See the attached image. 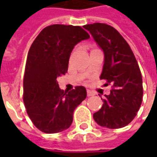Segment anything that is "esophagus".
<instances>
[{
    "label": "esophagus",
    "instance_id": "34e87169",
    "mask_svg": "<svg viewBox=\"0 0 157 157\" xmlns=\"http://www.w3.org/2000/svg\"><path fill=\"white\" fill-rule=\"evenodd\" d=\"M86 94H87L88 97H91V96L95 95V92H92V91H91V90H86Z\"/></svg>",
    "mask_w": 157,
    "mask_h": 157
}]
</instances>
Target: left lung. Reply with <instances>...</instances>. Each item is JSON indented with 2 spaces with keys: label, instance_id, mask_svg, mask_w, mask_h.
<instances>
[{
  "label": "left lung",
  "instance_id": "1",
  "mask_svg": "<svg viewBox=\"0 0 157 157\" xmlns=\"http://www.w3.org/2000/svg\"><path fill=\"white\" fill-rule=\"evenodd\" d=\"M104 53L101 80L111 84L109 95L102 99V107L93 114L98 124L119 128L135 118L143 98L141 72L132 49L112 26L96 22L83 27Z\"/></svg>",
  "mask_w": 157,
  "mask_h": 157
}]
</instances>
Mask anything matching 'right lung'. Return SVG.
I'll return each instance as SVG.
<instances>
[{"label": "right lung", "instance_id": "1", "mask_svg": "<svg viewBox=\"0 0 157 157\" xmlns=\"http://www.w3.org/2000/svg\"><path fill=\"white\" fill-rule=\"evenodd\" d=\"M89 38L80 26L54 24L43 29L29 48L23 102L28 115L40 131L54 134L68 128L74 110L86 98L84 86L65 92L59 89L56 78L68 71L75 45Z\"/></svg>", "mask_w": 157, "mask_h": 157}]
</instances>
